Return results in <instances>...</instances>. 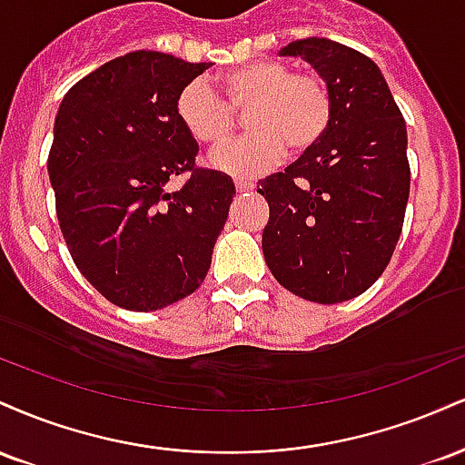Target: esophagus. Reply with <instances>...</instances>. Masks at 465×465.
<instances>
[{
  "label": "esophagus",
  "mask_w": 465,
  "mask_h": 465,
  "mask_svg": "<svg viewBox=\"0 0 465 465\" xmlns=\"http://www.w3.org/2000/svg\"><path fill=\"white\" fill-rule=\"evenodd\" d=\"M253 188H255L253 181H249V179H236V190H238V192H251Z\"/></svg>",
  "instance_id": "obj_1"
}]
</instances>
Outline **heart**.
Masks as SVG:
<instances>
[{"mask_svg":"<svg viewBox=\"0 0 465 465\" xmlns=\"http://www.w3.org/2000/svg\"><path fill=\"white\" fill-rule=\"evenodd\" d=\"M218 95L203 78L185 83L174 114L192 140L216 146L236 129V114H247V133L212 153V165L236 177H258L286 157V146L306 153L332 124L334 103L328 83L314 72H292L284 61H253L221 78Z\"/></svg>","mask_w":465,"mask_h":465,"instance_id":"heart-1","label":"heart"}]
</instances>
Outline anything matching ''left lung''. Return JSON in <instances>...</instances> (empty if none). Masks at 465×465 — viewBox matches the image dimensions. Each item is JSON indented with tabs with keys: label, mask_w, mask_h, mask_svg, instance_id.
Segmentation results:
<instances>
[{
	"label": "left lung",
	"mask_w": 465,
	"mask_h": 465,
	"mask_svg": "<svg viewBox=\"0 0 465 465\" xmlns=\"http://www.w3.org/2000/svg\"><path fill=\"white\" fill-rule=\"evenodd\" d=\"M302 56L332 92V124L284 173L260 181L269 203L262 251L271 273L302 300L339 303L387 269L402 233L411 168L407 124L370 56L330 39L280 50Z\"/></svg>",
	"instance_id": "8db88e82"
}]
</instances>
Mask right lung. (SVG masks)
I'll return each mask as SVG.
<instances>
[{
  "instance_id": "1",
  "label": "right lung",
  "mask_w": 465,
  "mask_h": 465,
  "mask_svg": "<svg viewBox=\"0 0 465 465\" xmlns=\"http://www.w3.org/2000/svg\"><path fill=\"white\" fill-rule=\"evenodd\" d=\"M207 67L137 50L58 106L47 157L58 225L84 280L126 311H162L201 286L236 194L232 177L194 163L199 143L174 114L181 87ZM179 173L184 188L165 191Z\"/></svg>"
}]
</instances>
